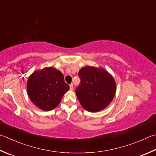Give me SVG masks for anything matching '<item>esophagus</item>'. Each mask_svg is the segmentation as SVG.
<instances>
[{
    "instance_id": "1",
    "label": "esophagus",
    "mask_w": 156,
    "mask_h": 156,
    "mask_svg": "<svg viewBox=\"0 0 156 156\" xmlns=\"http://www.w3.org/2000/svg\"><path fill=\"white\" fill-rule=\"evenodd\" d=\"M70 90H73V84H70Z\"/></svg>"
}]
</instances>
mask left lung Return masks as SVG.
Here are the masks:
<instances>
[{"instance_id": "obj_1", "label": "left lung", "mask_w": 156, "mask_h": 156, "mask_svg": "<svg viewBox=\"0 0 156 156\" xmlns=\"http://www.w3.org/2000/svg\"><path fill=\"white\" fill-rule=\"evenodd\" d=\"M81 84L76 95L84 109L98 112L107 107L116 92V83L113 76L102 67L85 66L78 73Z\"/></svg>"}]
</instances>
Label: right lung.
<instances>
[{
  "label": "right lung",
  "mask_w": 156,
  "mask_h": 156,
  "mask_svg": "<svg viewBox=\"0 0 156 156\" xmlns=\"http://www.w3.org/2000/svg\"><path fill=\"white\" fill-rule=\"evenodd\" d=\"M64 79L62 73L54 67L35 70L29 76L26 84L29 98L40 109H54L69 90Z\"/></svg>",
  "instance_id": "obj_1"
}]
</instances>
